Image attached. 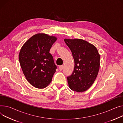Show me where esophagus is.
<instances>
[{
  "label": "esophagus",
  "mask_w": 123,
  "mask_h": 123,
  "mask_svg": "<svg viewBox=\"0 0 123 123\" xmlns=\"http://www.w3.org/2000/svg\"><path fill=\"white\" fill-rule=\"evenodd\" d=\"M59 70L60 71H62L63 70V65H61V66H59Z\"/></svg>",
  "instance_id": "1"
}]
</instances>
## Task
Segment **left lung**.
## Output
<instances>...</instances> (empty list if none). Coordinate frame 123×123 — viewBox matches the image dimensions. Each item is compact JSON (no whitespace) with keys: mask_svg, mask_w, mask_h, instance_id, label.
<instances>
[{"mask_svg":"<svg viewBox=\"0 0 123 123\" xmlns=\"http://www.w3.org/2000/svg\"><path fill=\"white\" fill-rule=\"evenodd\" d=\"M72 52L75 67L72 75L67 77L72 91H86L95 81L100 67V56L93 44L81 39H64Z\"/></svg>","mask_w":123,"mask_h":123,"instance_id":"1","label":"left lung"}]
</instances>
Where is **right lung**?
Returning <instances> with one entry per match:
<instances>
[{
	"mask_svg": "<svg viewBox=\"0 0 123 123\" xmlns=\"http://www.w3.org/2000/svg\"><path fill=\"white\" fill-rule=\"evenodd\" d=\"M57 37L37 34L22 47L19 55L20 66L27 80L32 86L44 88L49 84L57 69L50 48Z\"/></svg>",
	"mask_w": 123,
	"mask_h": 123,
	"instance_id": "obj_1",
	"label": "right lung"
}]
</instances>
